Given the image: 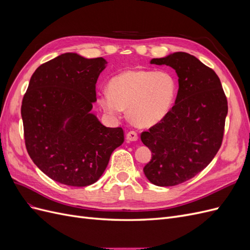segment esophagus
I'll use <instances>...</instances> for the list:
<instances>
[{
  "instance_id": "esophagus-1",
  "label": "esophagus",
  "mask_w": 250,
  "mask_h": 250,
  "mask_svg": "<svg viewBox=\"0 0 250 250\" xmlns=\"http://www.w3.org/2000/svg\"><path fill=\"white\" fill-rule=\"evenodd\" d=\"M138 139H139L138 133L135 132V131H133V130H131V131H129V132H127V134H126V140H127V141L135 142V141H138Z\"/></svg>"
}]
</instances>
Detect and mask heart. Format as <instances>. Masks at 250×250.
<instances>
[{"label": "heart", "mask_w": 250, "mask_h": 250, "mask_svg": "<svg viewBox=\"0 0 250 250\" xmlns=\"http://www.w3.org/2000/svg\"><path fill=\"white\" fill-rule=\"evenodd\" d=\"M176 90V81L167 72L131 70L113 77L108 92L101 93L98 102L111 117L120 116L128 107L135 125L150 127L169 112Z\"/></svg>", "instance_id": "obj_1"}]
</instances>
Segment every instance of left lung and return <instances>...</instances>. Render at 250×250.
Wrapping results in <instances>:
<instances>
[{
	"mask_svg": "<svg viewBox=\"0 0 250 250\" xmlns=\"http://www.w3.org/2000/svg\"><path fill=\"white\" fill-rule=\"evenodd\" d=\"M150 63L173 67L179 88L166 117L141 133L152 152L144 173L155 186H176L197 175L220 149L228 99L217 74L191 54L176 52Z\"/></svg>",
	"mask_w": 250,
	"mask_h": 250,
	"instance_id": "left-lung-1",
	"label": "left lung"
}]
</instances>
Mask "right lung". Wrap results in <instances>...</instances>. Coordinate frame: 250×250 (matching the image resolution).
Returning a JSON list of instances; mask_svg holds the SVG:
<instances>
[{
	"instance_id": "right-lung-1",
	"label": "right lung",
	"mask_w": 250,
	"mask_h": 250,
	"mask_svg": "<svg viewBox=\"0 0 250 250\" xmlns=\"http://www.w3.org/2000/svg\"><path fill=\"white\" fill-rule=\"evenodd\" d=\"M102 57L64 53L40 65L21 102L28 154L47 176L62 185H93L112 151L124 142L121 127H105L92 113Z\"/></svg>"
}]
</instances>
